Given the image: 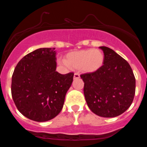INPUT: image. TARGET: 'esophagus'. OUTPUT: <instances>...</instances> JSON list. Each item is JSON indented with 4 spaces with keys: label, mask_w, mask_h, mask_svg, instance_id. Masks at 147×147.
I'll use <instances>...</instances> for the list:
<instances>
[{
    "label": "esophagus",
    "mask_w": 147,
    "mask_h": 147,
    "mask_svg": "<svg viewBox=\"0 0 147 147\" xmlns=\"http://www.w3.org/2000/svg\"><path fill=\"white\" fill-rule=\"evenodd\" d=\"M80 77V75L78 73H75L74 74V79H79Z\"/></svg>",
    "instance_id": "34e87169"
}]
</instances>
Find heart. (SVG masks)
<instances>
[{
  "instance_id": "obj_1",
  "label": "heart",
  "mask_w": 147,
  "mask_h": 147,
  "mask_svg": "<svg viewBox=\"0 0 147 147\" xmlns=\"http://www.w3.org/2000/svg\"><path fill=\"white\" fill-rule=\"evenodd\" d=\"M104 54L99 49H86L69 52L61 63L68 67L79 69L85 73L95 72L102 67Z\"/></svg>"
}]
</instances>
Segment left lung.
<instances>
[{
    "label": "left lung",
    "instance_id": "8db88e82",
    "mask_svg": "<svg viewBox=\"0 0 147 147\" xmlns=\"http://www.w3.org/2000/svg\"><path fill=\"white\" fill-rule=\"evenodd\" d=\"M104 65L98 71L81 75L84 93L89 109L103 117L122 114L132 104L136 92V78L126 61L112 49L101 46Z\"/></svg>",
    "mask_w": 147,
    "mask_h": 147
}]
</instances>
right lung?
Returning a JSON list of instances; mask_svg holds the SVG:
<instances>
[{"instance_id":"obj_1","label":"right lung","mask_w":147,"mask_h":147,"mask_svg":"<svg viewBox=\"0 0 147 147\" xmlns=\"http://www.w3.org/2000/svg\"><path fill=\"white\" fill-rule=\"evenodd\" d=\"M55 48H39L21 59L11 77V96L19 112L36 122L53 119L63 108L73 72L56 71Z\"/></svg>"}]
</instances>
